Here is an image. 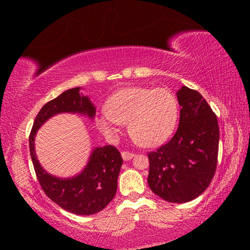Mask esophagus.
Masks as SVG:
<instances>
[{"instance_id":"obj_1","label":"esophagus","mask_w":250,"mask_h":250,"mask_svg":"<svg viewBox=\"0 0 250 250\" xmlns=\"http://www.w3.org/2000/svg\"><path fill=\"white\" fill-rule=\"evenodd\" d=\"M121 156H122V159H124L125 161H129V160H131L134 156V154L133 153H131V152H126V151H124L121 153Z\"/></svg>"}]
</instances>
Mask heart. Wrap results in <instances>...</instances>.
I'll return each instance as SVG.
<instances>
[{
  "mask_svg": "<svg viewBox=\"0 0 250 250\" xmlns=\"http://www.w3.org/2000/svg\"><path fill=\"white\" fill-rule=\"evenodd\" d=\"M179 104L166 88L125 87L116 91L105 103V110L97 117V125L115 138L125 122L139 145L156 146L166 142L175 129Z\"/></svg>",
  "mask_w": 250,
  "mask_h": 250,
  "instance_id": "heart-1",
  "label": "heart"
}]
</instances>
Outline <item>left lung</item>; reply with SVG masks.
<instances>
[{
  "label": "left lung",
  "mask_w": 250,
  "mask_h": 250,
  "mask_svg": "<svg viewBox=\"0 0 250 250\" xmlns=\"http://www.w3.org/2000/svg\"><path fill=\"white\" fill-rule=\"evenodd\" d=\"M181 105L175 134L149 156L152 192L170 203L193 201L208 188L217 166V118L200 92L183 86L176 92Z\"/></svg>",
  "instance_id": "obj_1"
}]
</instances>
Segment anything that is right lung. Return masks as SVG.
<instances>
[{"label": "right lung", "instance_id": "add662e5", "mask_svg": "<svg viewBox=\"0 0 250 250\" xmlns=\"http://www.w3.org/2000/svg\"><path fill=\"white\" fill-rule=\"evenodd\" d=\"M80 89L71 88L43 105L29 134V152L37 180L46 195L70 213L92 215L103 210L116 195L118 176L124 162L120 152L112 146L95 147L83 170L66 179L45 171L35 152L37 131L52 117L59 113H78L94 119L96 107L89 97L80 94Z\"/></svg>", "mask_w": 250, "mask_h": 250}]
</instances>
